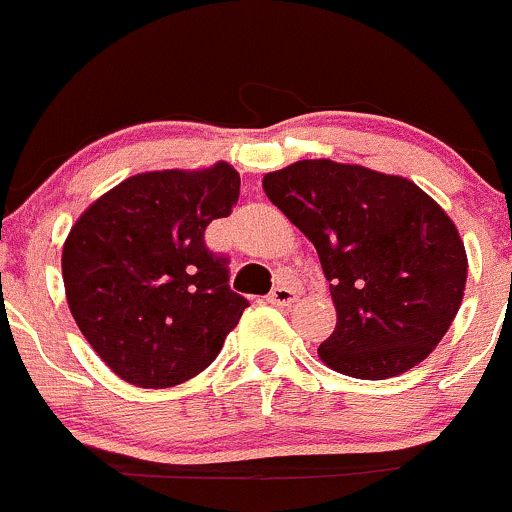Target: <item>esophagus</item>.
Returning a JSON list of instances; mask_svg holds the SVG:
<instances>
[{
	"label": "esophagus",
	"instance_id": "obj_1",
	"mask_svg": "<svg viewBox=\"0 0 512 512\" xmlns=\"http://www.w3.org/2000/svg\"><path fill=\"white\" fill-rule=\"evenodd\" d=\"M299 296H296V291L291 289V286H277V289H272V294L267 296L269 303H274V306H291Z\"/></svg>",
	"mask_w": 512,
	"mask_h": 512
}]
</instances>
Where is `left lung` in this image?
Wrapping results in <instances>:
<instances>
[{
	"label": "left lung",
	"mask_w": 512,
	"mask_h": 512,
	"mask_svg": "<svg viewBox=\"0 0 512 512\" xmlns=\"http://www.w3.org/2000/svg\"><path fill=\"white\" fill-rule=\"evenodd\" d=\"M262 189L311 240L338 325L318 347L335 372L389 379L423 362L462 306L466 250L418 184L333 160L269 172Z\"/></svg>",
	"instance_id": "1"
}]
</instances>
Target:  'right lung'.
<instances>
[{"mask_svg":"<svg viewBox=\"0 0 512 512\" xmlns=\"http://www.w3.org/2000/svg\"><path fill=\"white\" fill-rule=\"evenodd\" d=\"M240 194L228 162L123 179L77 218L63 245L72 318L128 384L167 389L216 359L247 299L204 243Z\"/></svg>","mask_w":512,"mask_h":512,"instance_id":"right-lung-1","label":"right lung"}]
</instances>
